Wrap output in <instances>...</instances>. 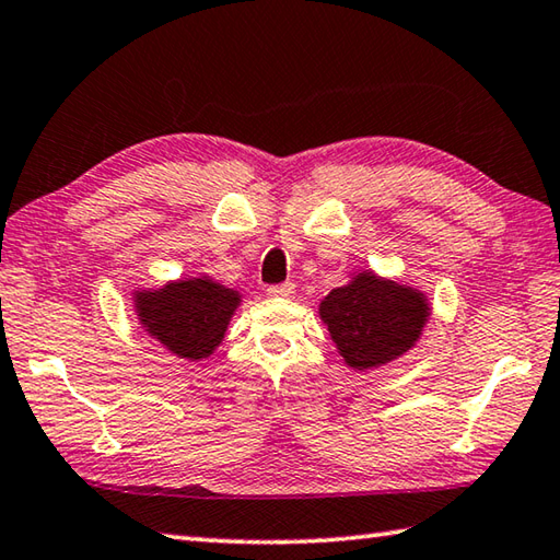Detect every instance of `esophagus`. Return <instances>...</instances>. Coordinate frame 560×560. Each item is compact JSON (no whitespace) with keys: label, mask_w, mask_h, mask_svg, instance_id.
<instances>
[{"label":"esophagus","mask_w":560,"mask_h":560,"mask_svg":"<svg viewBox=\"0 0 560 560\" xmlns=\"http://www.w3.org/2000/svg\"><path fill=\"white\" fill-rule=\"evenodd\" d=\"M267 293H269V296H273V299H291L293 293H296V287L287 281V283H277V287H269Z\"/></svg>","instance_id":"34e87169"}]
</instances>
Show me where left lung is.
I'll list each match as a JSON object with an SVG mask.
<instances>
[{
  "label": "left lung",
  "mask_w": 560,
  "mask_h": 560,
  "mask_svg": "<svg viewBox=\"0 0 560 560\" xmlns=\"http://www.w3.org/2000/svg\"><path fill=\"white\" fill-rule=\"evenodd\" d=\"M318 315L342 362L370 372L413 350L431 318V301L409 283L360 269L320 301Z\"/></svg>",
  "instance_id": "left-lung-1"
}]
</instances>
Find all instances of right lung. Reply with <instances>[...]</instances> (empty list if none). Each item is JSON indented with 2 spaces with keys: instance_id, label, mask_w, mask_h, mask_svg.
I'll use <instances>...</instances> for the list:
<instances>
[{
  "instance_id": "1",
  "label": "right lung",
  "mask_w": 560,
  "mask_h": 560,
  "mask_svg": "<svg viewBox=\"0 0 560 560\" xmlns=\"http://www.w3.org/2000/svg\"><path fill=\"white\" fill-rule=\"evenodd\" d=\"M240 306L242 293L208 273L131 293V308L149 338L190 362L208 360L220 348Z\"/></svg>"
}]
</instances>
